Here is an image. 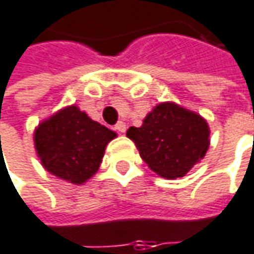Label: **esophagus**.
Returning <instances> with one entry per match:
<instances>
[{
	"instance_id": "obj_1",
	"label": "esophagus",
	"mask_w": 254,
	"mask_h": 254,
	"mask_svg": "<svg viewBox=\"0 0 254 254\" xmlns=\"http://www.w3.org/2000/svg\"><path fill=\"white\" fill-rule=\"evenodd\" d=\"M115 130H116L118 133H124V132L127 130V125H125L124 122H118V124L115 125Z\"/></svg>"
}]
</instances>
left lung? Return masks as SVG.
<instances>
[{"mask_svg":"<svg viewBox=\"0 0 254 254\" xmlns=\"http://www.w3.org/2000/svg\"><path fill=\"white\" fill-rule=\"evenodd\" d=\"M127 135L148 167L168 180L184 177L210 145L207 122L175 103H159L141 127H130Z\"/></svg>","mask_w":254,"mask_h":254,"instance_id":"left-lung-1","label":"left lung"}]
</instances>
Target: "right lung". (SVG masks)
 Here are the masks:
<instances>
[{"instance_id":"1","label":"right lung","mask_w":254,"mask_h":254,"mask_svg":"<svg viewBox=\"0 0 254 254\" xmlns=\"http://www.w3.org/2000/svg\"><path fill=\"white\" fill-rule=\"evenodd\" d=\"M116 133L68 106L43 122L34 133L43 167L56 177L83 184L99 170L105 148Z\"/></svg>"}]
</instances>
